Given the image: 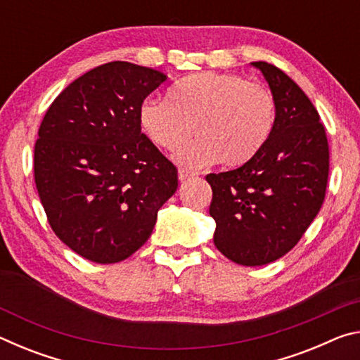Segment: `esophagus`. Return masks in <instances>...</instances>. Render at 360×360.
<instances>
[{"mask_svg":"<svg viewBox=\"0 0 360 360\" xmlns=\"http://www.w3.org/2000/svg\"><path fill=\"white\" fill-rule=\"evenodd\" d=\"M178 178H179V181H187V179L193 178V173L192 172H187V169H179Z\"/></svg>","mask_w":360,"mask_h":360,"instance_id":"obj_1","label":"esophagus"}]
</instances>
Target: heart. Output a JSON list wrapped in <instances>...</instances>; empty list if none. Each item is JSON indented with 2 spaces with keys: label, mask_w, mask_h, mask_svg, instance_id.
Masks as SVG:
<instances>
[{
  "label": "heart",
  "mask_w": 360,
  "mask_h": 360,
  "mask_svg": "<svg viewBox=\"0 0 360 360\" xmlns=\"http://www.w3.org/2000/svg\"><path fill=\"white\" fill-rule=\"evenodd\" d=\"M167 98H146L138 109L139 125L155 146L173 150L193 124L198 136L173 154L187 169L217 160L224 167L245 165L275 129L276 105L270 90L236 75L195 72L174 82Z\"/></svg>",
  "instance_id": "1"
}]
</instances>
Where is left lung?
<instances>
[{"label": "left lung", "instance_id": "left-lung-1", "mask_svg": "<svg viewBox=\"0 0 360 360\" xmlns=\"http://www.w3.org/2000/svg\"><path fill=\"white\" fill-rule=\"evenodd\" d=\"M276 105L270 139L245 165L206 176L212 188V241L238 265L260 266L294 248L324 202L328 144L319 114L276 66L252 62Z\"/></svg>", "mask_w": 360, "mask_h": 360}]
</instances>
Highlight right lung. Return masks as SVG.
Segmentation results:
<instances>
[{
    "label": "right lung",
    "mask_w": 360,
    "mask_h": 360,
    "mask_svg": "<svg viewBox=\"0 0 360 360\" xmlns=\"http://www.w3.org/2000/svg\"><path fill=\"white\" fill-rule=\"evenodd\" d=\"M160 71L111 62L71 82L42 119L34 182L52 230L96 264L141 248L178 188V169L141 133L139 105Z\"/></svg>",
    "instance_id": "add662e5"
}]
</instances>
